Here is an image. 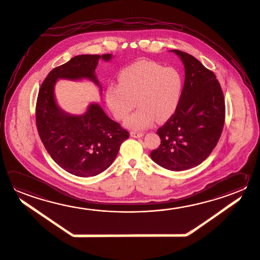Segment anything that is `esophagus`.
<instances>
[{
	"instance_id": "obj_1",
	"label": "esophagus",
	"mask_w": 260,
	"mask_h": 260,
	"mask_svg": "<svg viewBox=\"0 0 260 260\" xmlns=\"http://www.w3.org/2000/svg\"><path fill=\"white\" fill-rule=\"evenodd\" d=\"M130 136L132 137H136V138H139V137H143L144 134L143 133L137 132V131H131L130 132Z\"/></svg>"
}]
</instances>
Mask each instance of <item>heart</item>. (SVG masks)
Here are the masks:
<instances>
[{
    "mask_svg": "<svg viewBox=\"0 0 260 260\" xmlns=\"http://www.w3.org/2000/svg\"><path fill=\"white\" fill-rule=\"evenodd\" d=\"M118 80L119 85L107 88L106 102L120 121L126 118L137 104L139 109L124 121V125L132 130L150 127L156 118L165 121L180 104L183 79L173 67L143 59L122 70Z\"/></svg>",
    "mask_w": 260,
    "mask_h": 260,
    "instance_id": "obj_1",
    "label": "heart"
}]
</instances>
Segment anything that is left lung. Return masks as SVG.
Masks as SVG:
<instances>
[{
  "instance_id": "1",
  "label": "left lung",
  "mask_w": 260,
  "mask_h": 260,
  "mask_svg": "<svg viewBox=\"0 0 260 260\" xmlns=\"http://www.w3.org/2000/svg\"><path fill=\"white\" fill-rule=\"evenodd\" d=\"M170 51L184 64V86L174 114L157 129L161 144L150 156L165 169L181 171L200 165L216 147L224 124L225 104L213 71L188 53Z\"/></svg>"
}]
</instances>
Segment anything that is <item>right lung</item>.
Instances as JSON below:
<instances>
[{
	"label": "right lung",
	"mask_w": 260,
	"mask_h": 260,
	"mask_svg": "<svg viewBox=\"0 0 260 260\" xmlns=\"http://www.w3.org/2000/svg\"><path fill=\"white\" fill-rule=\"evenodd\" d=\"M111 54L80 55L53 69L43 81L36 106L39 137L53 160L78 177H90L109 168L129 133L109 118L99 104H91L84 114L71 115L57 105L54 87L57 79H89L100 87L95 69L100 58L109 61Z\"/></svg>",
	"instance_id": "1"
}]
</instances>
